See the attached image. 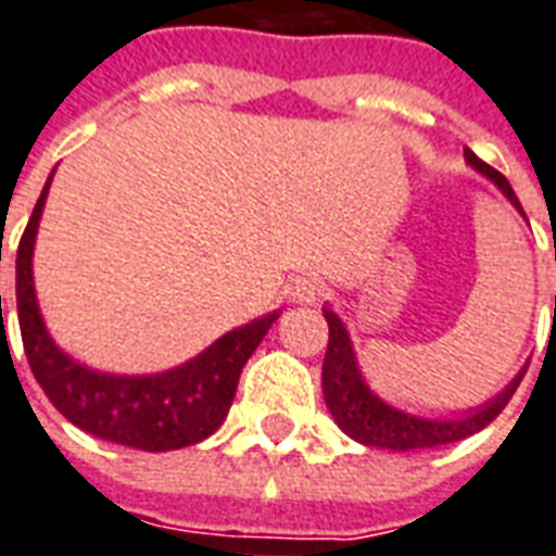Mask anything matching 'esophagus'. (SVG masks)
<instances>
[{"mask_svg":"<svg viewBox=\"0 0 556 556\" xmlns=\"http://www.w3.org/2000/svg\"><path fill=\"white\" fill-rule=\"evenodd\" d=\"M287 293L293 302H316L323 295V281L316 275H295L287 287Z\"/></svg>","mask_w":556,"mask_h":556,"instance_id":"esophagus-1","label":"esophagus"}]
</instances>
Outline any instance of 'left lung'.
<instances>
[{"mask_svg": "<svg viewBox=\"0 0 556 556\" xmlns=\"http://www.w3.org/2000/svg\"><path fill=\"white\" fill-rule=\"evenodd\" d=\"M466 161H469L481 175H486L501 193L510 199V204L525 216L519 199L513 193L510 181L492 169L490 164H483L478 154L466 149ZM325 319H328V352H325L323 363V392L325 404L331 410L333 421L340 425L342 433H349L352 440L363 442V445H375V448H392V452H416V448H437V445H448V442H460L471 433L483 431L495 416H498L507 402L513 399V392L521 383L525 372L521 369L510 381V387L498 392L492 402L466 410L452 419H425V416H413V413L395 410L387 402H381L375 395L366 381H363L361 366L354 357L352 340L345 325L340 323V316L325 307Z\"/></svg>", "mask_w": 556, "mask_h": 556, "instance_id": "1", "label": "left lung"}]
</instances>
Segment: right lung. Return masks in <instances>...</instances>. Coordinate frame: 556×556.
I'll return each instance as SVG.
<instances>
[{
    "instance_id": "1",
    "label": "right lung",
    "mask_w": 556,
    "mask_h": 556,
    "mask_svg": "<svg viewBox=\"0 0 556 556\" xmlns=\"http://www.w3.org/2000/svg\"><path fill=\"white\" fill-rule=\"evenodd\" d=\"M37 199L16 249V316L28 366L49 402L75 428L140 452H173L207 440L228 416L245 361L273 328L278 313L233 328L199 357L161 375H104L58 349L37 307L31 254L46 193ZM2 313V299H0Z\"/></svg>"
}]
</instances>
